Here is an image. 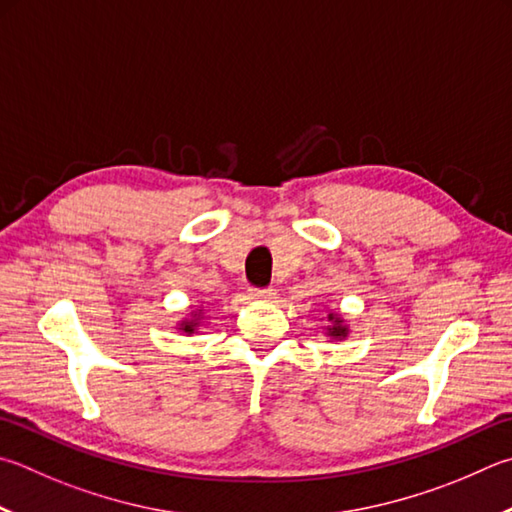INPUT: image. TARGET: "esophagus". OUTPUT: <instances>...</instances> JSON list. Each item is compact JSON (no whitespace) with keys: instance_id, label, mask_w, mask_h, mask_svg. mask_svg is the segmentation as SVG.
Instances as JSON below:
<instances>
[{"instance_id":"esophagus-1","label":"esophagus","mask_w":512,"mask_h":512,"mask_svg":"<svg viewBox=\"0 0 512 512\" xmlns=\"http://www.w3.org/2000/svg\"><path fill=\"white\" fill-rule=\"evenodd\" d=\"M250 300L255 302H273L275 300V288H250Z\"/></svg>"}]
</instances>
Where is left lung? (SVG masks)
<instances>
[{
  "label": "left lung",
  "mask_w": 512,
  "mask_h": 512,
  "mask_svg": "<svg viewBox=\"0 0 512 512\" xmlns=\"http://www.w3.org/2000/svg\"><path fill=\"white\" fill-rule=\"evenodd\" d=\"M327 322H329L327 327H322V329H324V336H327L331 342L349 338V333H351L349 322L342 318L338 311H327Z\"/></svg>",
  "instance_id": "left-lung-1"
}]
</instances>
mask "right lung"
Segmentation results:
<instances>
[{"instance_id": "obj_1", "label": "right lung", "mask_w": 512, "mask_h": 512, "mask_svg": "<svg viewBox=\"0 0 512 512\" xmlns=\"http://www.w3.org/2000/svg\"><path fill=\"white\" fill-rule=\"evenodd\" d=\"M203 322H206V318H203V306H197V309H192L183 320L176 322V331L185 333V336H192V333H199Z\"/></svg>"}]
</instances>
